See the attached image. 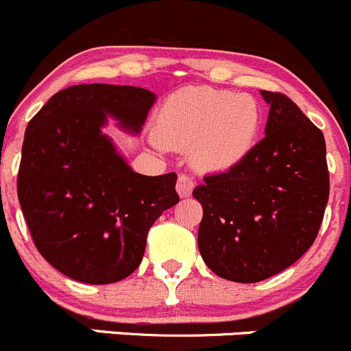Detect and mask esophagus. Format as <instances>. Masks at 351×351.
I'll return each mask as SVG.
<instances>
[{
  "label": "esophagus",
  "instance_id": "1",
  "mask_svg": "<svg viewBox=\"0 0 351 351\" xmlns=\"http://www.w3.org/2000/svg\"><path fill=\"white\" fill-rule=\"evenodd\" d=\"M193 188H195V181H193L189 176H186V173H181L178 179V186H176L179 196H181V198H188V196H191Z\"/></svg>",
  "mask_w": 351,
  "mask_h": 351
}]
</instances>
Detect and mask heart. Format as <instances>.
Returning a JSON list of instances; mask_svg holds the SVG:
<instances>
[{
	"mask_svg": "<svg viewBox=\"0 0 351 351\" xmlns=\"http://www.w3.org/2000/svg\"><path fill=\"white\" fill-rule=\"evenodd\" d=\"M262 112L250 95L213 88H188L167 101L156 141L169 148H188L196 165L223 172L239 165L258 138Z\"/></svg>",
	"mask_w": 351,
	"mask_h": 351,
	"instance_id": "obj_1",
	"label": "heart"
}]
</instances>
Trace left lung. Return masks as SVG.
<instances>
[{"label": "left lung", "mask_w": 351, "mask_h": 351, "mask_svg": "<svg viewBox=\"0 0 351 351\" xmlns=\"http://www.w3.org/2000/svg\"><path fill=\"white\" fill-rule=\"evenodd\" d=\"M269 105L265 138L239 165L203 178L198 248L208 269L234 282L282 272L315 241L329 198L326 141L281 93Z\"/></svg>", "instance_id": "obj_1"}]
</instances>
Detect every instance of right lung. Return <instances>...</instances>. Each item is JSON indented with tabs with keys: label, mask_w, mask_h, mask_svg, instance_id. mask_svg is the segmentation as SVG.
<instances>
[{
	"label": "right lung",
	"mask_w": 351,
	"mask_h": 351,
	"mask_svg": "<svg viewBox=\"0 0 351 351\" xmlns=\"http://www.w3.org/2000/svg\"><path fill=\"white\" fill-rule=\"evenodd\" d=\"M156 95L134 86L62 89L32 117L16 193L36 248L66 278L110 285L141 263L146 234L179 202L178 173L143 176L103 129L143 131Z\"/></svg>",
	"instance_id": "obj_1"
}]
</instances>
